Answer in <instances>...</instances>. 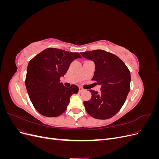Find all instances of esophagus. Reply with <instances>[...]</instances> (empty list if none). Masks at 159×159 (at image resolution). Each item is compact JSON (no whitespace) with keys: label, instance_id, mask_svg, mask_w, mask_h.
<instances>
[{"label":"esophagus","instance_id":"obj_1","mask_svg":"<svg viewBox=\"0 0 159 159\" xmlns=\"http://www.w3.org/2000/svg\"><path fill=\"white\" fill-rule=\"evenodd\" d=\"M84 89L82 88H79V92H82V91H84Z\"/></svg>","mask_w":159,"mask_h":159}]
</instances>
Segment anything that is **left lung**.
I'll return each instance as SVG.
<instances>
[{"label": "left lung", "mask_w": 159, "mask_h": 159, "mask_svg": "<svg viewBox=\"0 0 159 159\" xmlns=\"http://www.w3.org/2000/svg\"><path fill=\"white\" fill-rule=\"evenodd\" d=\"M86 59L95 63L91 80L101 85V91L89 89L91 98L84 102L86 111L91 117L107 119L119 112L130 91L131 74L124 62L111 53L95 50L81 53Z\"/></svg>", "instance_id": "8db88e82"}]
</instances>
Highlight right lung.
I'll list each match as a JSON object with an SVG mask.
<instances>
[{
  "mask_svg": "<svg viewBox=\"0 0 159 159\" xmlns=\"http://www.w3.org/2000/svg\"><path fill=\"white\" fill-rule=\"evenodd\" d=\"M77 58H81L78 52L50 48L29 61L25 84L31 102L38 113L55 117L65 111L71 95L78 93L79 89L75 85L65 87L60 78Z\"/></svg>",
  "mask_w": 159,
  "mask_h": 159,
  "instance_id": "right-lung-1",
  "label": "right lung"
}]
</instances>
